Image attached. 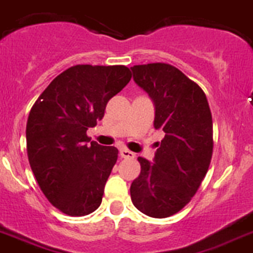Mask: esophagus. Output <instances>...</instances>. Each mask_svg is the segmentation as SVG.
Listing matches in <instances>:
<instances>
[{"instance_id": "34e87169", "label": "esophagus", "mask_w": 253, "mask_h": 253, "mask_svg": "<svg viewBox=\"0 0 253 253\" xmlns=\"http://www.w3.org/2000/svg\"><path fill=\"white\" fill-rule=\"evenodd\" d=\"M120 156H122L123 159H134L135 153L126 150V148H122V150H120Z\"/></svg>"}]
</instances>
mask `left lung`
<instances>
[{
	"label": "left lung",
	"instance_id": "1",
	"mask_svg": "<svg viewBox=\"0 0 253 253\" xmlns=\"http://www.w3.org/2000/svg\"><path fill=\"white\" fill-rule=\"evenodd\" d=\"M131 71L152 98L155 128L165 133L153 163L138 157L141 174L130 185L131 202L148 216L169 217L192 200L210 166V106L200 85L172 65H134Z\"/></svg>",
	"mask_w": 253,
	"mask_h": 253
}]
</instances>
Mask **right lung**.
Returning a JSON list of instances; mask_svg holds the SVG:
<instances>
[{"label": "right lung", "instance_id": "1", "mask_svg": "<svg viewBox=\"0 0 253 253\" xmlns=\"http://www.w3.org/2000/svg\"><path fill=\"white\" fill-rule=\"evenodd\" d=\"M130 78L124 65H75L57 75L30 110V168L47 200L69 216L88 215L102 202L119 151L90 142L87 130Z\"/></svg>", "mask_w": 253, "mask_h": 253}]
</instances>
